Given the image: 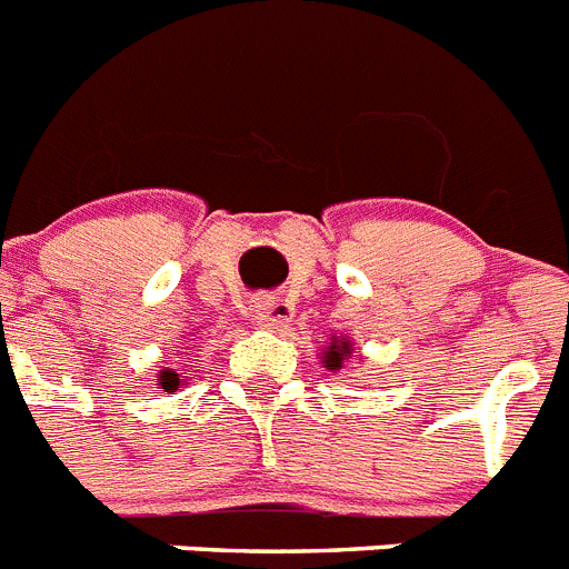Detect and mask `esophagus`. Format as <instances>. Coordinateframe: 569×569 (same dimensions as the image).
<instances>
[{"instance_id":"34e87169","label":"esophagus","mask_w":569,"mask_h":569,"mask_svg":"<svg viewBox=\"0 0 569 569\" xmlns=\"http://www.w3.org/2000/svg\"><path fill=\"white\" fill-rule=\"evenodd\" d=\"M250 313H253V319L259 321L261 328H281L293 316V308H290L288 301L276 299V296H259L250 305Z\"/></svg>"}]
</instances>
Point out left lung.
Here are the masks:
<instances>
[{
  "mask_svg": "<svg viewBox=\"0 0 569 569\" xmlns=\"http://www.w3.org/2000/svg\"><path fill=\"white\" fill-rule=\"evenodd\" d=\"M353 356V341L347 339V336H330V341L325 347H321V365L328 367L330 373H336V370H341V365H345V359H350Z\"/></svg>",
  "mask_w": 569,
  "mask_h": 569,
  "instance_id": "8db88e82",
  "label": "left lung"
}]
</instances>
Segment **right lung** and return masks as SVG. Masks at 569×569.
I'll return each instance as SVG.
<instances>
[{"mask_svg": "<svg viewBox=\"0 0 569 569\" xmlns=\"http://www.w3.org/2000/svg\"><path fill=\"white\" fill-rule=\"evenodd\" d=\"M156 381H159V387H162L164 393H176V390H179V387H182V376L176 373V370H159V376H156Z\"/></svg>", "mask_w": 569, "mask_h": 569, "instance_id": "add662e5", "label": "right lung"}]
</instances>
